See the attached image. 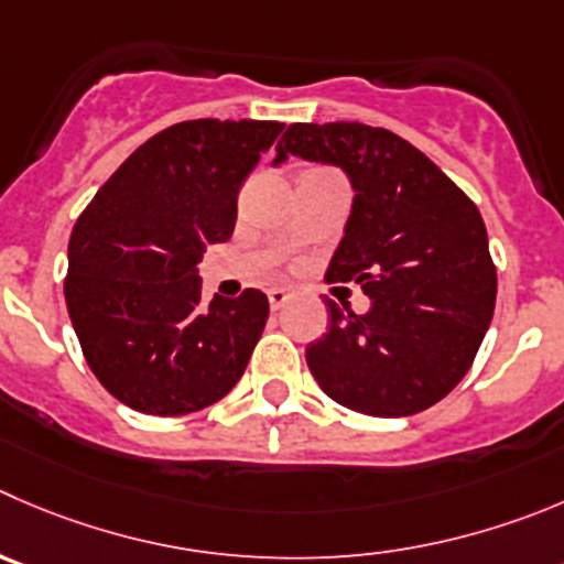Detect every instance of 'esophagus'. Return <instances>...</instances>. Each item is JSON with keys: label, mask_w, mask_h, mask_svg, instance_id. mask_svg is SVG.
I'll list each match as a JSON object with an SVG mask.
<instances>
[{"label": "esophagus", "mask_w": 564, "mask_h": 564, "mask_svg": "<svg viewBox=\"0 0 564 564\" xmlns=\"http://www.w3.org/2000/svg\"><path fill=\"white\" fill-rule=\"evenodd\" d=\"M288 302H291V291H285V288H271V291H268V304H271V310H282Z\"/></svg>", "instance_id": "34e87169"}]
</instances>
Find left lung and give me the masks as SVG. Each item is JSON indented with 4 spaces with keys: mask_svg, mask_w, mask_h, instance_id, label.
<instances>
[{
    "mask_svg": "<svg viewBox=\"0 0 564 564\" xmlns=\"http://www.w3.org/2000/svg\"><path fill=\"white\" fill-rule=\"evenodd\" d=\"M296 154L337 165L351 216L326 279L357 282L371 310L326 302L329 329L307 366L354 412L404 417L446 399L468 373L496 310V265L476 205L412 143L359 121L291 124L273 165Z\"/></svg>",
    "mask_w": 564,
    "mask_h": 564,
    "instance_id": "8db88e82",
    "label": "left lung"
}]
</instances>
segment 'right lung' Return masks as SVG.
I'll list each match as a JSON object with an SVG mask.
<instances>
[{
    "label": "right lung",
    "instance_id": "1",
    "mask_svg": "<svg viewBox=\"0 0 564 564\" xmlns=\"http://www.w3.org/2000/svg\"><path fill=\"white\" fill-rule=\"evenodd\" d=\"M279 121H182L138 147L96 191L68 240L66 304L90 371L121 404L187 415L243 377L265 293L202 307L198 262L232 238L238 191Z\"/></svg>",
    "mask_w": 564,
    "mask_h": 564
}]
</instances>
